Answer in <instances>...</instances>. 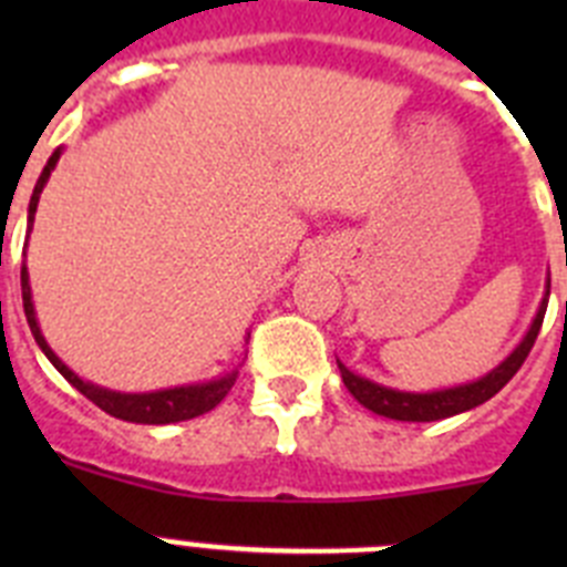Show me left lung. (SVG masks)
<instances>
[{
  "instance_id": "8db88e82",
  "label": "left lung",
  "mask_w": 567,
  "mask_h": 567,
  "mask_svg": "<svg viewBox=\"0 0 567 567\" xmlns=\"http://www.w3.org/2000/svg\"><path fill=\"white\" fill-rule=\"evenodd\" d=\"M548 295H550V272L548 278H545V295L543 300H539L537 315H534V320H530L528 332H525L523 340L511 349L508 358L499 360L491 372H485L483 378L477 380L445 385V389H432V392H405V389H392V385H383L378 383V380L363 378V374L346 369V365L338 360L340 378H343L346 389L352 392V398L358 400L363 409L380 414V417L400 420V423H434V420H445V417H454V414L471 412V409H477V405H483L485 400L494 398V394H497L499 389H503V385L519 372V365L525 363L530 346H534V340H537L539 334V327H543L545 309H548Z\"/></svg>"
}]
</instances>
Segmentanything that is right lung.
<instances>
[{
  "instance_id": "right-lung-1",
  "label": "right lung",
  "mask_w": 567,
  "mask_h": 567,
  "mask_svg": "<svg viewBox=\"0 0 567 567\" xmlns=\"http://www.w3.org/2000/svg\"><path fill=\"white\" fill-rule=\"evenodd\" d=\"M59 158H62V147L50 155L42 175H39L37 187H33V195H30L28 238H30V229H33V218H37L39 195H42L50 173L56 169ZM22 303H24V318H28L30 332H33V338H37L44 358L56 365V372L62 374L73 389H79L84 398L93 400V403H96L102 412H107L110 417L127 420V423H144V425H167V423H182V420L202 417V414L213 412L215 405L227 398V392L235 385V378H238V365H235L233 372L218 374V378L213 380H202V383H187V385H169V389H155V392H115V389H104V385L79 378V374L73 372V369H70V365L64 363L53 349H50L42 329H39L37 307H33V292H30L28 267H22Z\"/></svg>"
}]
</instances>
